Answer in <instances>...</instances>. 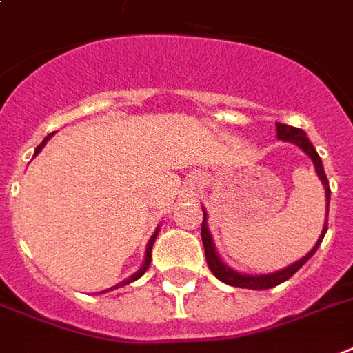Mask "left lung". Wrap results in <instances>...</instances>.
Segmentation results:
<instances>
[{"instance_id": "obj_1", "label": "left lung", "mask_w": 353, "mask_h": 353, "mask_svg": "<svg viewBox=\"0 0 353 353\" xmlns=\"http://www.w3.org/2000/svg\"><path fill=\"white\" fill-rule=\"evenodd\" d=\"M276 129H278V139L279 141L285 142H292L298 148H302L303 152L307 153L309 157L313 159L314 163V170H316V176L320 177V181L324 185V190H326V216L327 211H330V194H332V190H330V183H327L326 172H324V166H322V159L319 157V153L314 150V146L309 142L307 134L303 129L298 128H290V125H285V123H276ZM327 231V219L326 224H324V230L320 233L319 241L313 246V250L309 252L307 255H303L302 259L296 261L292 265H289L283 270H278V272L274 274H261V276H248V274H239L235 272L233 268L225 265L224 261L220 259L219 254H216V248H214V244H212V236L209 233V228H207V212L203 211V222H201V241H203V248H205V259L207 265L211 268V272L216 276V278L225 285H231V287H239V289H254V290H263V289H272L276 285L283 283L290 276H294L300 268H302L305 263H307L311 257L314 255V252L319 250L320 242L324 239Z\"/></svg>"}]
</instances>
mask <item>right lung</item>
<instances>
[{"label": "right lung", "mask_w": 353, "mask_h": 353, "mask_svg": "<svg viewBox=\"0 0 353 353\" xmlns=\"http://www.w3.org/2000/svg\"><path fill=\"white\" fill-rule=\"evenodd\" d=\"M51 134H53V133H51ZM51 134H48L44 141H42V144H40V146L37 148V150H34V155H39L40 150L44 148L46 142H48L51 139ZM157 233H159V231H155V233H153V235H152V239H150V242H148V246H146V259H144V265H142L141 270H139V272H134L133 276H131V278H128V279H125V281H122V283H120V285H128V283H131V281H137V279L141 278V276H144V272H146V270H148V266H150V263H152V246H153V242H155V239H157ZM120 285H114V287H111V289L101 290V294H103V292H109V290L118 289Z\"/></svg>", "instance_id": "1"}]
</instances>
